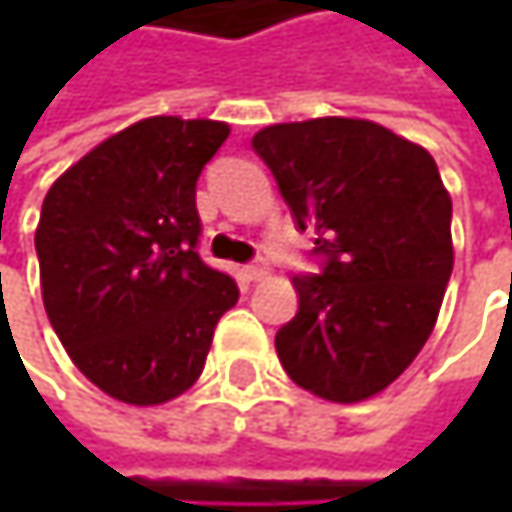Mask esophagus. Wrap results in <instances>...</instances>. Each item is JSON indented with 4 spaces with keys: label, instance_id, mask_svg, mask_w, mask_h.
<instances>
[{
    "label": "esophagus",
    "instance_id": "1",
    "mask_svg": "<svg viewBox=\"0 0 512 512\" xmlns=\"http://www.w3.org/2000/svg\"><path fill=\"white\" fill-rule=\"evenodd\" d=\"M266 272H269V266H266L263 260H257V263H246V266H243V278H246V281H260Z\"/></svg>",
    "mask_w": 512,
    "mask_h": 512
}]
</instances>
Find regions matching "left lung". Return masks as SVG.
<instances>
[{
  "mask_svg": "<svg viewBox=\"0 0 512 512\" xmlns=\"http://www.w3.org/2000/svg\"><path fill=\"white\" fill-rule=\"evenodd\" d=\"M252 148L323 257L320 275H293L299 311L275 335L278 358L323 400H367L427 344L454 269L436 159L361 118L272 124Z\"/></svg>",
  "mask_w": 512,
  "mask_h": 512,
  "instance_id": "obj_1",
  "label": "left lung"
}]
</instances>
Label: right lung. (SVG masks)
<instances>
[{"label": "right lung", "instance_id": "1", "mask_svg": "<svg viewBox=\"0 0 512 512\" xmlns=\"http://www.w3.org/2000/svg\"><path fill=\"white\" fill-rule=\"evenodd\" d=\"M222 121L145 118L50 186L35 249L41 293L73 364L133 406L174 400L204 370L237 281L195 252V183L225 145Z\"/></svg>", "mask_w": 512, "mask_h": 512}]
</instances>
